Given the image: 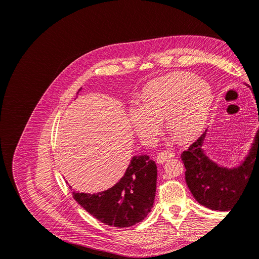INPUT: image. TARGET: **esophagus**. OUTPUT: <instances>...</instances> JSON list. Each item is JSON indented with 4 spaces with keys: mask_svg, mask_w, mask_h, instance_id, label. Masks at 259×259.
<instances>
[{
    "mask_svg": "<svg viewBox=\"0 0 259 259\" xmlns=\"http://www.w3.org/2000/svg\"><path fill=\"white\" fill-rule=\"evenodd\" d=\"M173 156H174L173 152H170V151H162L158 155H156V162H158L159 164H163V163H165L166 161H168L169 159L173 158Z\"/></svg>",
    "mask_w": 259,
    "mask_h": 259,
    "instance_id": "obj_1",
    "label": "esophagus"
}]
</instances>
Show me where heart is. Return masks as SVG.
Instances as JSON below:
<instances>
[{"instance_id":"b5f03b06","label":"heart","mask_w":259,"mask_h":259,"mask_svg":"<svg viewBox=\"0 0 259 259\" xmlns=\"http://www.w3.org/2000/svg\"><path fill=\"white\" fill-rule=\"evenodd\" d=\"M213 103L209 85L188 72L159 77L143 91L142 105H132L127 117L140 140L152 144L158 137L162 117L179 140H188L202 130Z\"/></svg>"}]
</instances>
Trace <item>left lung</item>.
I'll return each instance as SVG.
<instances>
[{
	"instance_id": "1",
	"label": "left lung",
	"mask_w": 259,
	"mask_h": 259,
	"mask_svg": "<svg viewBox=\"0 0 259 259\" xmlns=\"http://www.w3.org/2000/svg\"><path fill=\"white\" fill-rule=\"evenodd\" d=\"M258 122H259V109ZM207 130L182 153L186 167V183L193 198L201 205L213 210H230L234 205L254 169L259 164V127L247 154L239 165L227 167L211 160L205 153Z\"/></svg>"
}]
</instances>
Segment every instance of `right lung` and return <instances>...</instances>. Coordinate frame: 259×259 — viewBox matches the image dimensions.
Segmentation results:
<instances>
[{
  "instance_id": "add662e5",
  "label": "right lung",
  "mask_w": 259,
  "mask_h": 259,
  "mask_svg": "<svg viewBox=\"0 0 259 259\" xmlns=\"http://www.w3.org/2000/svg\"><path fill=\"white\" fill-rule=\"evenodd\" d=\"M156 164L149 155H135L124 175L111 188L97 193L72 191V195L99 222L116 228H126L144 221L151 211L156 190ZM69 187L72 189L71 186Z\"/></svg>"
}]
</instances>
